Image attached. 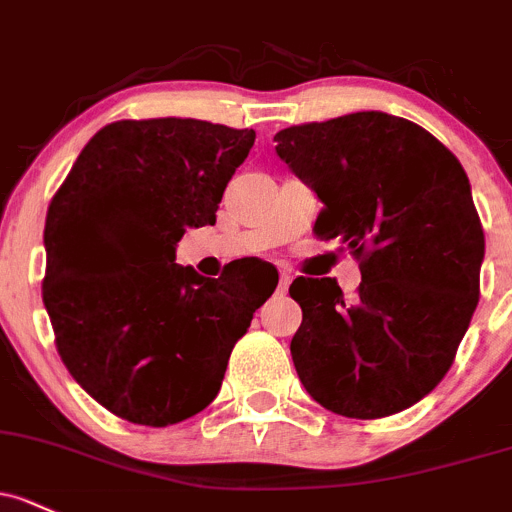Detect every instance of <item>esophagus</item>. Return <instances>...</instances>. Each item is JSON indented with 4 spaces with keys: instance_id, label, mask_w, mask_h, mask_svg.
<instances>
[{
    "instance_id": "34e87169",
    "label": "esophagus",
    "mask_w": 512,
    "mask_h": 512,
    "mask_svg": "<svg viewBox=\"0 0 512 512\" xmlns=\"http://www.w3.org/2000/svg\"><path fill=\"white\" fill-rule=\"evenodd\" d=\"M289 284H292V272L282 270V274H279V289H282V292H287Z\"/></svg>"
}]
</instances>
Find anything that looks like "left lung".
I'll list each match as a JSON object with an SVG mask.
<instances>
[{
	"label": "left lung",
	"instance_id": "obj_1",
	"mask_svg": "<svg viewBox=\"0 0 512 512\" xmlns=\"http://www.w3.org/2000/svg\"><path fill=\"white\" fill-rule=\"evenodd\" d=\"M321 198L314 233L360 262L358 294L297 277L292 360L326 410L378 419L412 407L451 368L481 292V218L459 159L405 117L353 112L274 134Z\"/></svg>",
	"mask_w": 512,
	"mask_h": 512
}]
</instances>
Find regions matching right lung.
I'll return each mask as SVG.
<instances>
[{"label":"right lung","instance_id":"1","mask_svg":"<svg viewBox=\"0 0 512 512\" xmlns=\"http://www.w3.org/2000/svg\"><path fill=\"white\" fill-rule=\"evenodd\" d=\"M255 132L159 117L105 125L46 215L43 304L73 380L132 424L169 427L218 395L228 358L270 294L240 267L176 265L186 228L215 223Z\"/></svg>","mask_w":512,"mask_h":512}]
</instances>
